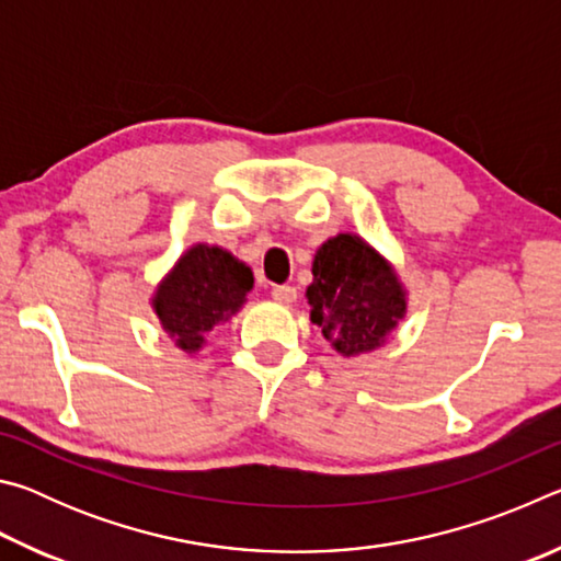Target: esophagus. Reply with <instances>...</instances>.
Here are the masks:
<instances>
[{
  "label": "esophagus",
  "mask_w": 561,
  "mask_h": 561,
  "mask_svg": "<svg viewBox=\"0 0 561 561\" xmlns=\"http://www.w3.org/2000/svg\"><path fill=\"white\" fill-rule=\"evenodd\" d=\"M272 297L279 304H291L297 299V289L289 287V284H277V287H272Z\"/></svg>",
  "instance_id": "34e87169"
}]
</instances>
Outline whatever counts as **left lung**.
Listing matches in <instances>:
<instances>
[{"label": "left lung", "mask_w": 561, "mask_h": 561, "mask_svg": "<svg viewBox=\"0 0 561 561\" xmlns=\"http://www.w3.org/2000/svg\"><path fill=\"white\" fill-rule=\"evenodd\" d=\"M311 274V321L341 356L378 348L405 317L398 274L358 234L341 232L321 244Z\"/></svg>", "instance_id": "left-lung-1"}]
</instances>
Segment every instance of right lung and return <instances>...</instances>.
I'll use <instances>...</instances> for the list:
<instances>
[{
  "label": "right lung",
  "instance_id": "right-lung-1",
  "mask_svg": "<svg viewBox=\"0 0 561 561\" xmlns=\"http://www.w3.org/2000/svg\"><path fill=\"white\" fill-rule=\"evenodd\" d=\"M252 284V270L222 247L193 244L158 284L153 309L175 346L195 354L207 331L240 311Z\"/></svg>",
  "mask_w": 561,
  "mask_h": 561
}]
</instances>
